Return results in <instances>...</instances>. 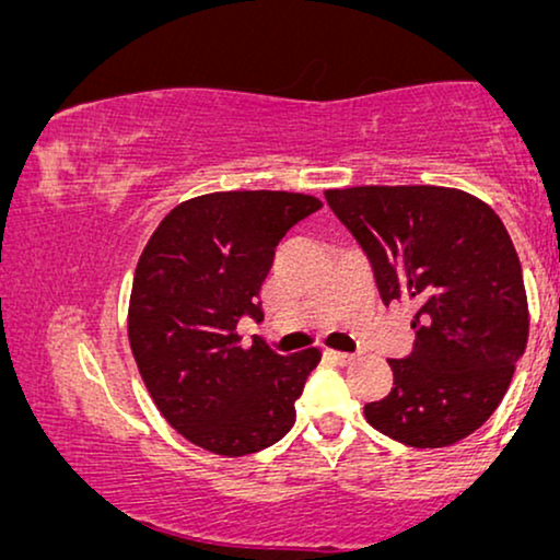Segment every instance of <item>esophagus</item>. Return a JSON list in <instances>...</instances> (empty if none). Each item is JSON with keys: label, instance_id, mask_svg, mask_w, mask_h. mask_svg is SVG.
I'll return each mask as SVG.
<instances>
[{"label": "esophagus", "instance_id": "obj_1", "mask_svg": "<svg viewBox=\"0 0 560 560\" xmlns=\"http://www.w3.org/2000/svg\"><path fill=\"white\" fill-rule=\"evenodd\" d=\"M327 358L337 362V365H350L355 355H350V352H337V350H327Z\"/></svg>", "mask_w": 560, "mask_h": 560}]
</instances>
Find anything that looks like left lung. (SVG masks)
I'll use <instances>...</instances> for the list:
<instances>
[{"mask_svg":"<svg viewBox=\"0 0 560 560\" xmlns=\"http://www.w3.org/2000/svg\"><path fill=\"white\" fill-rule=\"evenodd\" d=\"M365 250L383 304L411 299V355L365 406L381 434L416 448L456 444L494 413L527 345V296L513 241L490 205L434 185L327 190Z\"/></svg>","mask_w":560,"mask_h":560,"instance_id":"obj_1","label":"left lung"}]
</instances>
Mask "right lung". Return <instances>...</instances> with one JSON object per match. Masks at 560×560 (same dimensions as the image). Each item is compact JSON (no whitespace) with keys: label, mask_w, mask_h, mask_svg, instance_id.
Listing matches in <instances>:
<instances>
[{"label":"right lung","mask_w":560,"mask_h":560,"mask_svg":"<svg viewBox=\"0 0 560 560\" xmlns=\"http://www.w3.org/2000/svg\"><path fill=\"white\" fill-rule=\"evenodd\" d=\"M322 202L312 195L241 190L177 205L141 250L129 342L149 396L187 441L220 456L277 444L319 350L279 355L241 345L238 322L264 319L258 291L279 241Z\"/></svg>","instance_id":"right-lung-1"}]
</instances>
